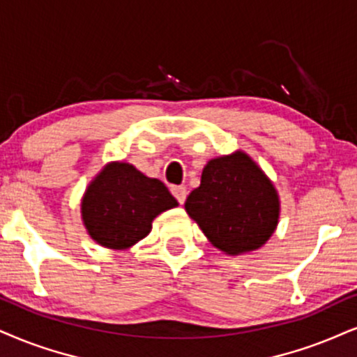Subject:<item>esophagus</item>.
I'll return each instance as SVG.
<instances>
[{
	"instance_id": "34e87169",
	"label": "esophagus",
	"mask_w": 357,
	"mask_h": 357,
	"mask_svg": "<svg viewBox=\"0 0 357 357\" xmlns=\"http://www.w3.org/2000/svg\"><path fill=\"white\" fill-rule=\"evenodd\" d=\"M172 193H174V197L177 199L178 204L183 205V202H185V199H187L185 187H172Z\"/></svg>"
}]
</instances>
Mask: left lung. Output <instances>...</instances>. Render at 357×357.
Segmentation results:
<instances>
[{
    "instance_id": "obj_1",
    "label": "left lung",
    "mask_w": 357,
    "mask_h": 357,
    "mask_svg": "<svg viewBox=\"0 0 357 357\" xmlns=\"http://www.w3.org/2000/svg\"><path fill=\"white\" fill-rule=\"evenodd\" d=\"M185 210L210 243L235 257L266 243L278 225L280 199L265 172L236 151L204 167Z\"/></svg>"
}]
</instances>
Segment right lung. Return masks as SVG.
<instances>
[{"instance_id":"add662e5","label":"right lung","mask_w":357,"mask_h":357,"mask_svg":"<svg viewBox=\"0 0 357 357\" xmlns=\"http://www.w3.org/2000/svg\"><path fill=\"white\" fill-rule=\"evenodd\" d=\"M177 205L160 180L145 177L126 162H111L87 187L81 213L92 240L126 250L151 233L157 215Z\"/></svg>"}]
</instances>
